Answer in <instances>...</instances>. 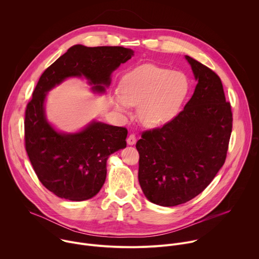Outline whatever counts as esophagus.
Segmentation results:
<instances>
[{
	"instance_id": "34e87169",
	"label": "esophagus",
	"mask_w": 259,
	"mask_h": 259,
	"mask_svg": "<svg viewBox=\"0 0 259 259\" xmlns=\"http://www.w3.org/2000/svg\"><path fill=\"white\" fill-rule=\"evenodd\" d=\"M127 143H128L129 145L135 144V143H136V136H135L134 134H130V135L128 136V138H127Z\"/></svg>"
}]
</instances>
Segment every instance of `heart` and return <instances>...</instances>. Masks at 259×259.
Listing matches in <instances>:
<instances>
[{
	"label": "heart",
	"instance_id": "heart-1",
	"mask_svg": "<svg viewBox=\"0 0 259 259\" xmlns=\"http://www.w3.org/2000/svg\"><path fill=\"white\" fill-rule=\"evenodd\" d=\"M189 91L190 82L184 73L143 64L122 77L119 95L113 97L112 103L124 116H129V107L137 106L139 122L146 128L157 129L178 116Z\"/></svg>",
	"mask_w": 259,
	"mask_h": 259
}]
</instances>
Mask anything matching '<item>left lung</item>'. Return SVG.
I'll list each match as a JSON object with an SVG mask.
<instances>
[{"label": "left lung", "mask_w": 259, "mask_h": 259, "mask_svg": "<svg viewBox=\"0 0 259 259\" xmlns=\"http://www.w3.org/2000/svg\"><path fill=\"white\" fill-rule=\"evenodd\" d=\"M198 82L182 112L136 143L138 180L150 202L177 206L201 194L226 161L233 127L231 104L216 73L184 56Z\"/></svg>", "instance_id": "8db88e82"}]
</instances>
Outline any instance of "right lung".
Segmentation results:
<instances>
[{"label":"right lung","instance_id":"1","mask_svg":"<svg viewBox=\"0 0 259 259\" xmlns=\"http://www.w3.org/2000/svg\"><path fill=\"white\" fill-rule=\"evenodd\" d=\"M134 51L124 47L71 46L41 76L25 110V150L43 186L55 196L85 201L96 196L106 178L108 157L125 149L127 129L92 120L75 132L56 129L47 119L49 91L66 79L87 81L95 94H104L112 73Z\"/></svg>","mask_w":259,"mask_h":259}]
</instances>
